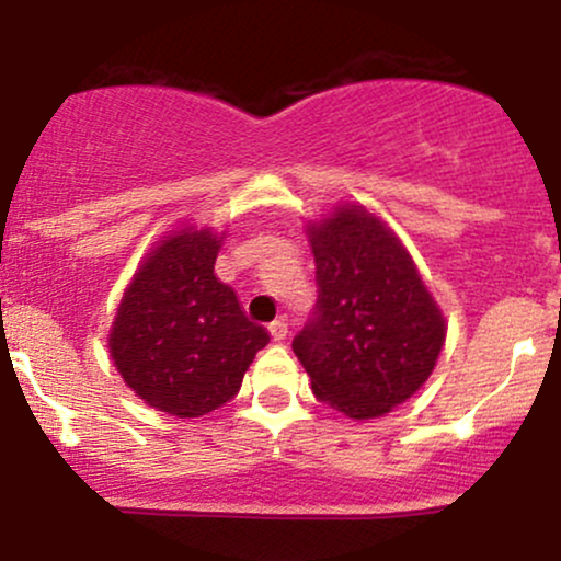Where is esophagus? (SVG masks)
I'll list each match as a JSON object with an SVG mask.
<instances>
[{"label": "esophagus", "mask_w": 561, "mask_h": 561, "mask_svg": "<svg viewBox=\"0 0 561 561\" xmlns=\"http://www.w3.org/2000/svg\"><path fill=\"white\" fill-rule=\"evenodd\" d=\"M268 334H272L274 343H282L287 337V321L285 319H276L268 324Z\"/></svg>", "instance_id": "obj_1"}]
</instances>
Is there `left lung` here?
Listing matches in <instances>:
<instances>
[{"label":"left lung","mask_w":561,"mask_h":561,"mask_svg":"<svg viewBox=\"0 0 561 561\" xmlns=\"http://www.w3.org/2000/svg\"><path fill=\"white\" fill-rule=\"evenodd\" d=\"M319 298L293 351L313 396L351 420L388 414L433 375L446 319L385 221L343 205L308 224Z\"/></svg>","instance_id":"1"}]
</instances>
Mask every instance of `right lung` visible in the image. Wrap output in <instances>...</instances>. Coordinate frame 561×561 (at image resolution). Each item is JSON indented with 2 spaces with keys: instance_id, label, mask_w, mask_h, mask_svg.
<instances>
[{
  "instance_id": "obj_1",
  "label": "right lung",
  "mask_w": 561,
  "mask_h": 561,
  "mask_svg": "<svg viewBox=\"0 0 561 561\" xmlns=\"http://www.w3.org/2000/svg\"><path fill=\"white\" fill-rule=\"evenodd\" d=\"M221 237L182 229L147 253L126 287L111 337L124 382L179 420L208 414L240 392L268 332L244 317L214 274Z\"/></svg>"
}]
</instances>
